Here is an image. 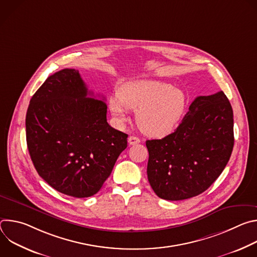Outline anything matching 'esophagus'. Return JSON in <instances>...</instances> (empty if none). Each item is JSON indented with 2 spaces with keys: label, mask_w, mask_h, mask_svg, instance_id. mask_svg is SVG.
Returning a JSON list of instances; mask_svg holds the SVG:
<instances>
[{
  "label": "esophagus",
  "mask_w": 257,
  "mask_h": 257,
  "mask_svg": "<svg viewBox=\"0 0 257 257\" xmlns=\"http://www.w3.org/2000/svg\"><path fill=\"white\" fill-rule=\"evenodd\" d=\"M128 142H129L130 145H135V144L140 142V139L138 137H136V136H129Z\"/></svg>",
  "instance_id": "esophagus-1"
}]
</instances>
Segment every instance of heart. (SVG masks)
I'll return each instance as SVG.
<instances>
[{"label": "heart", "instance_id": "b5f03b06", "mask_svg": "<svg viewBox=\"0 0 257 257\" xmlns=\"http://www.w3.org/2000/svg\"><path fill=\"white\" fill-rule=\"evenodd\" d=\"M118 122L127 120V109L136 112L140 130L152 137H164L175 130L185 113L186 96L161 81H130L118 89V98L108 101Z\"/></svg>", "mask_w": 257, "mask_h": 257}]
</instances>
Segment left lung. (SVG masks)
<instances>
[{
	"label": "left lung",
	"mask_w": 257,
	"mask_h": 257,
	"mask_svg": "<svg viewBox=\"0 0 257 257\" xmlns=\"http://www.w3.org/2000/svg\"><path fill=\"white\" fill-rule=\"evenodd\" d=\"M233 146V109L226 94L197 96L173 133L146 141L153 190L172 201L199 195L222 174Z\"/></svg>",
	"instance_id": "left-lung-1"
}]
</instances>
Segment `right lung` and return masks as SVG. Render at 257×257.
Returning <instances> with one entry per match:
<instances>
[{"mask_svg":"<svg viewBox=\"0 0 257 257\" xmlns=\"http://www.w3.org/2000/svg\"><path fill=\"white\" fill-rule=\"evenodd\" d=\"M79 71L48 77L30 99L26 142L39 175L57 191L77 198L94 195L127 148L128 135L106 122V103L88 97Z\"/></svg>","mask_w":257,"mask_h":257,"instance_id":"add662e5","label":"right lung"}]
</instances>
